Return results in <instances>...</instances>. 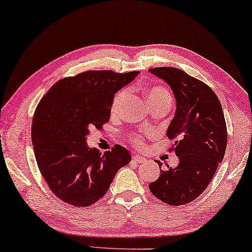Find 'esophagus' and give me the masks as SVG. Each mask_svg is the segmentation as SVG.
I'll return each mask as SVG.
<instances>
[{
	"label": "esophagus",
	"instance_id": "obj_1",
	"mask_svg": "<svg viewBox=\"0 0 252 252\" xmlns=\"http://www.w3.org/2000/svg\"><path fill=\"white\" fill-rule=\"evenodd\" d=\"M133 160L135 162H138V163H144V162H146V158L144 157H141V156H134Z\"/></svg>",
	"mask_w": 252,
	"mask_h": 252
}]
</instances>
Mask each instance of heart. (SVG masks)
<instances>
[{
  "mask_svg": "<svg viewBox=\"0 0 252 252\" xmlns=\"http://www.w3.org/2000/svg\"><path fill=\"white\" fill-rule=\"evenodd\" d=\"M129 88H124L121 91H118L117 94L115 95L113 104H111V113H113V115H118L121 113L124 103H125L127 96L129 94ZM146 98H148V101L151 107L160 102H166L169 104H171L172 102L171 94H170V92L163 87L150 88L148 90V94H146ZM129 139L135 146H137V148H141V146L144 144V136L138 133H131L129 135Z\"/></svg>",
  "mask_w": 252,
  "mask_h": 252,
  "instance_id": "b5f03b06",
  "label": "heart"
}]
</instances>
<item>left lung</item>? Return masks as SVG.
Masks as SVG:
<instances>
[{"label":"left lung","instance_id":"obj_1","mask_svg":"<svg viewBox=\"0 0 252 252\" xmlns=\"http://www.w3.org/2000/svg\"><path fill=\"white\" fill-rule=\"evenodd\" d=\"M150 72L165 81L176 96V114L166 136L176 139L171 150L179 158V164L161 170L158 179L149 187L165 204L186 205L207 188L225 154L227 131L223 109L206 83L183 69L156 67ZM157 163L161 166L160 161Z\"/></svg>","mask_w":252,"mask_h":252}]
</instances>
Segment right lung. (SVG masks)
<instances>
[{"label":"right lung","mask_w":252,"mask_h":252,"mask_svg":"<svg viewBox=\"0 0 252 252\" xmlns=\"http://www.w3.org/2000/svg\"><path fill=\"white\" fill-rule=\"evenodd\" d=\"M138 71H87L64 77L49 89L32 118L33 152L41 176L64 203L88 207L106 195L116 173L131 157L115 145L103 154L87 136L109 122L114 95Z\"/></svg>","instance_id":"obj_1"}]
</instances>
